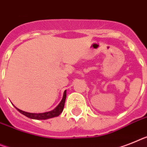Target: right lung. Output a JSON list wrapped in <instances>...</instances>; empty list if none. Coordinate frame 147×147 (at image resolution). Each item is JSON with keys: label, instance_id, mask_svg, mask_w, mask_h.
Here are the masks:
<instances>
[{"label": "right lung", "instance_id": "add662e5", "mask_svg": "<svg viewBox=\"0 0 147 147\" xmlns=\"http://www.w3.org/2000/svg\"><path fill=\"white\" fill-rule=\"evenodd\" d=\"M66 91H65L62 100L60 102V104L54 110H52V111H49V112L43 113H27L25 112V111H22V110H19L16 107V108L19 110V112L21 113L22 114L25 115V116H27L28 118L34 119H47L53 118V117L59 116L62 113L64 107H65V100H66Z\"/></svg>", "mask_w": 147, "mask_h": 147}]
</instances>
